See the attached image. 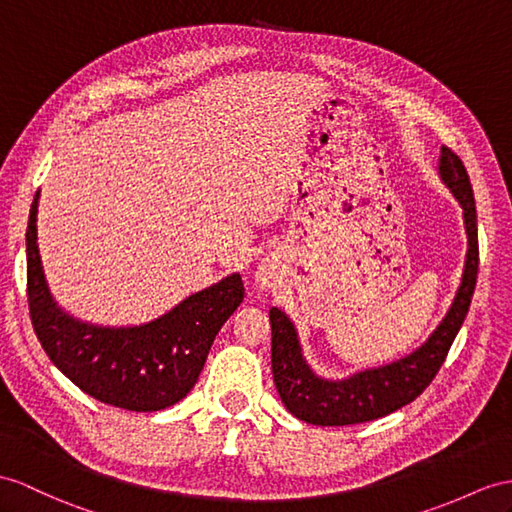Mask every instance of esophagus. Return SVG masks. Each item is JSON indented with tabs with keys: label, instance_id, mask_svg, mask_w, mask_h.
Listing matches in <instances>:
<instances>
[{
	"label": "esophagus",
	"instance_id": "1",
	"mask_svg": "<svg viewBox=\"0 0 512 512\" xmlns=\"http://www.w3.org/2000/svg\"><path fill=\"white\" fill-rule=\"evenodd\" d=\"M276 280V271H273L271 265H260L256 271V284L258 289H269V286Z\"/></svg>",
	"mask_w": 512,
	"mask_h": 512
}]
</instances>
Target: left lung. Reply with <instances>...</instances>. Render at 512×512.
Listing matches in <instances>:
<instances>
[{
    "instance_id": "1",
    "label": "left lung",
    "mask_w": 512,
    "mask_h": 512,
    "mask_svg": "<svg viewBox=\"0 0 512 512\" xmlns=\"http://www.w3.org/2000/svg\"><path fill=\"white\" fill-rule=\"evenodd\" d=\"M439 173L447 189L463 206L469 243L463 282L458 286L450 313L445 315L430 339L406 358L378 369L354 373L345 380H326L315 376L313 369L306 365L291 319L282 310L271 308L273 382H276L284 406L297 419L313 423V426H354V423L380 419L417 400L445 363V356L467 317L473 289H476L478 217L467 169L450 147H441Z\"/></svg>"
}]
</instances>
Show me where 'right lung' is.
I'll return each mask as SVG.
<instances>
[{
  "instance_id": "add662e5",
  "label": "right lung",
  "mask_w": 512,
  "mask_h": 512,
  "mask_svg": "<svg viewBox=\"0 0 512 512\" xmlns=\"http://www.w3.org/2000/svg\"><path fill=\"white\" fill-rule=\"evenodd\" d=\"M36 193L28 232V306L49 360L95 400L152 413L189 393L217 332L243 302L239 273L189 295L162 317L132 328H102L73 319L49 295L36 245Z\"/></svg>"
}]
</instances>
